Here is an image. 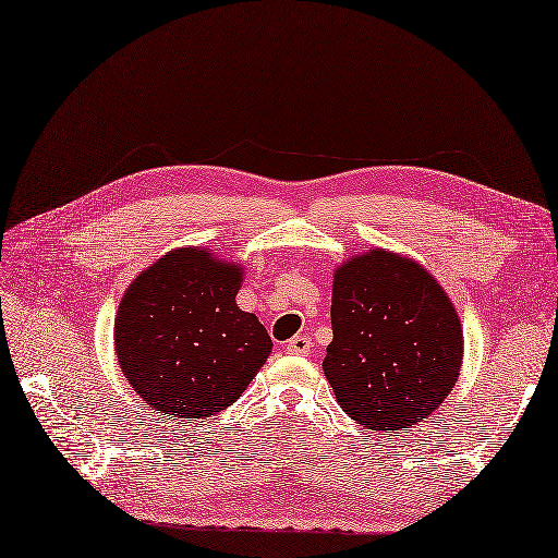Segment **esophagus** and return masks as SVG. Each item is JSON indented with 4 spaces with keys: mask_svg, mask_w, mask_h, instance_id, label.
I'll use <instances>...</instances> for the list:
<instances>
[{
    "mask_svg": "<svg viewBox=\"0 0 558 558\" xmlns=\"http://www.w3.org/2000/svg\"><path fill=\"white\" fill-rule=\"evenodd\" d=\"M286 351L293 353V356H307L312 351V337L310 335H295L293 340L286 344Z\"/></svg>",
    "mask_w": 558,
    "mask_h": 558,
    "instance_id": "1",
    "label": "esophagus"
}]
</instances>
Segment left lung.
Instances as JSON below:
<instances>
[{"label": "left lung", "instance_id": "left-lung-1", "mask_svg": "<svg viewBox=\"0 0 558 558\" xmlns=\"http://www.w3.org/2000/svg\"><path fill=\"white\" fill-rule=\"evenodd\" d=\"M324 375L340 408L369 430L428 418L463 365V326L437 279L386 248L347 258L332 277Z\"/></svg>", "mask_w": 558, "mask_h": 558}]
</instances>
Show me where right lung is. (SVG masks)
<instances>
[{
  "label": "right lung",
  "mask_w": 558,
  "mask_h": 558,
  "mask_svg": "<svg viewBox=\"0 0 558 558\" xmlns=\"http://www.w3.org/2000/svg\"><path fill=\"white\" fill-rule=\"evenodd\" d=\"M240 263L205 246L165 253L134 277L113 320V347L132 391L158 414L195 421L221 412L258 375L272 340L242 312Z\"/></svg>",
  "instance_id": "obj_1"
}]
</instances>
